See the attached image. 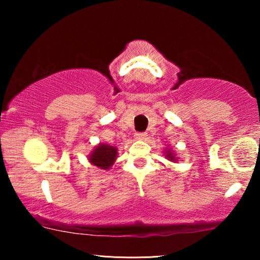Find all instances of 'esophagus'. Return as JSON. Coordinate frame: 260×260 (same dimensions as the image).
I'll list each match as a JSON object with an SVG mask.
<instances>
[{
    "instance_id": "1",
    "label": "esophagus",
    "mask_w": 260,
    "mask_h": 260,
    "mask_svg": "<svg viewBox=\"0 0 260 260\" xmlns=\"http://www.w3.org/2000/svg\"><path fill=\"white\" fill-rule=\"evenodd\" d=\"M146 136H147L146 133H136L135 139L136 140H144V139H146Z\"/></svg>"
}]
</instances>
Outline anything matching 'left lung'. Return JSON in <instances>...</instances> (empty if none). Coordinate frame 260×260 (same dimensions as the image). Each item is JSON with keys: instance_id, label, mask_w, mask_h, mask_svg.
Wrapping results in <instances>:
<instances>
[{"instance_id": "left-lung-1", "label": "left lung", "mask_w": 260, "mask_h": 260, "mask_svg": "<svg viewBox=\"0 0 260 260\" xmlns=\"http://www.w3.org/2000/svg\"><path fill=\"white\" fill-rule=\"evenodd\" d=\"M165 150H166V149H165ZM165 157H166L169 160L174 161V162L178 160V157L175 156V153H174L172 150H170V149H167V150L165 151Z\"/></svg>"}]
</instances>
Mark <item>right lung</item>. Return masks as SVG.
<instances>
[{
    "instance_id": "right-lung-1",
    "label": "right lung",
    "mask_w": 260,
    "mask_h": 260,
    "mask_svg": "<svg viewBox=\"0 0 260 260\" xmlns=\"http://www.w3.org/2000/svg\"><path fill=\"white\" fill-rule=\"evenodd\" d=\"M118 149L116 147L109 146L107 143H100L96 146L95 149L89 156H88V160L91 164L98 166L99 169L108 170L113 165L114 160L117 158Z\"/></svg>"
}]
</instances>
